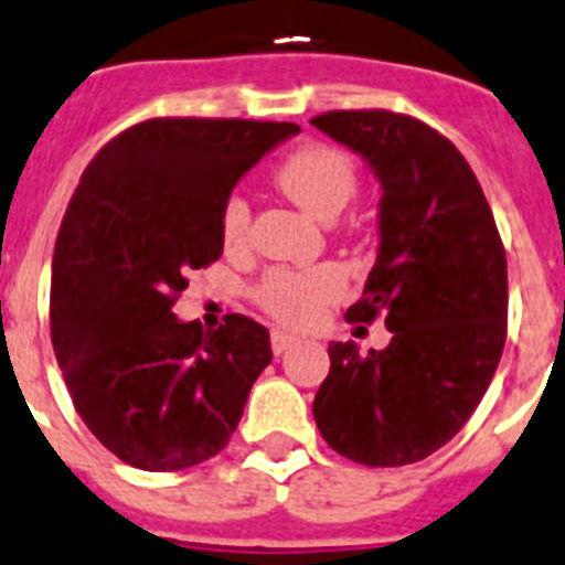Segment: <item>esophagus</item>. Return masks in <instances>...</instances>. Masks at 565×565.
Wrapping results in <instances>:
<instances>
[{"mask_svg":"<svg viewBox=\"0 0 565 565\" xmlns=\"http://www.w3.org/2000/svg\"><path fill=\"white\" fill-rule=\"evenodd\" d=\"M269 341H273V352H276V355H281V352H287L296 347L298 338L289 335V332H284V330H273V338H269Z\"/></svg>","mask_w":565,"mask_h":565,"instance_id":"34e87169","label":"esophagus"}]
</instances>
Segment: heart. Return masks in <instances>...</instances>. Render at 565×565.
I'll return each mask as SVG.
<instances>
[{
    "instance_id": "b5f03b06",
    "label": "heart",
    "mask_w": 565,
    "mask_h": 565,
    "mask_svg": "<svg viewBox=\"0 0 565 565\" xmlns=\"http://www.w3.org/2000/svg\"><path fill=\"white\" fill-rule=\"evenodd\" d=\"M284 195L298 207L332 222L358 190V170L350 156L330 145H303L273 173ZM249 233V204L230 195L222 207V238L230 249L242 247ZM343 292V278L332 267L273 269L258 287V301L284 323H312Z\"/></svg>"
}]
</instances>
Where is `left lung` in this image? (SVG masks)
Listing matches in <instances>:
<instances>
[{"label": "left lung", "instance_id": "1", "mask_svg": "<svg viewBox=\"0 0 565 565\" xmlns=\"http://www.w3.org/2000/svg\"><path fill=\"white\" fill-rule=\"evenodd\" d=\"M312 125L381 181L377 258L347 321L384 316L392 332L370 355L330 343L312 415L343 458L415 463L463 429L498 370L507 253L472 167L438 130L392 110H332Z\"/></svg>", "mask_w": 565, "mask_h": 565}]
</instances>
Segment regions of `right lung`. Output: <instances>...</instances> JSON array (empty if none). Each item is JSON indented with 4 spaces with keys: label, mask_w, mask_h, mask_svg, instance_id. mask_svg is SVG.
<instances>
[{
    "label": "right lung",
    "mask_w": 565,
    "mask_h": 565,
    "mask_svg": "<svg viewBox=\"0 0 565 565\" xmlns=\"http://www.w3.org/2000/svg\"><path fill=\"white\" fill-rule=\"evenodd\" d=\"M296 134L292 121L147 119L82 173L53 253V352L87 429L136 469L222 452L273 361L253 318L204 332L173 303L190 269L222 255L238 179Z\"/></svg>",
    "instance_id": "1"
}]
</instances>
